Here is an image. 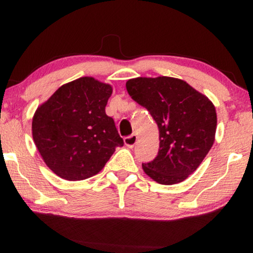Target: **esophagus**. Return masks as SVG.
<instances>
[{"label":"esophagus","mask_w":253,"mask_h":253,"mask_svg":"<svg viewBox=\"0 0 253 253\" xmlns=\"http://www.w3.org/2000/svg\"><path fill=\"white\" fill-rule=\"evenodd\" d=\"M137 139H138V137L136 136V134H131V136L124 138V145H126V147L132 148L134 145L137 144Z\"/></svg>","instance_id":"obj_1"}]
</instances>
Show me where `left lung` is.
Here are the masks:
<instances>
[{"label": "left lung", "mask_w": 253, "mask_h": 253, "mask_svg": "<svg viewBox=\"0 0 253 253\" xmlns=\"http://www.w3.org/2000/svg\"><path fill=\"white\" fill-rule=\"evenodd\" d=\"M126 86L159 127L160 148L153 161L143 164L145 174L165 185L183 182L199 167L215 140L213 102L186 82L166 76L129 79Z\"/></svg>", "instance_id": "8db88e82"}]
</instances>
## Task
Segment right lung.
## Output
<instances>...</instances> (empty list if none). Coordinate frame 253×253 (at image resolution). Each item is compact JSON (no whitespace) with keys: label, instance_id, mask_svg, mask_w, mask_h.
I'll list each match as a JSON object with an SVG mask.
<instances>
[{"label":"right lung","instance_id":"1","mask_svg":"<svg viewBox=\"0 0 253 253\" xmlns=\"http://www.w3.org/2000/svg\"><path fill=\"white\" fill-rule=\"evenodd\" d=\"M112 85L82 77L62 85L38 107L32 136L39 153L54 174L83 181L105 167L123 139L106 106Z\"/></svg>","mask_w":253,"mask_h":253}]
</instances>
